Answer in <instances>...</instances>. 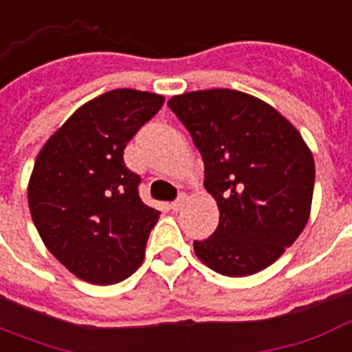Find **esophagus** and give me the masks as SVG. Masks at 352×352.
Segmentation results:
<instances>
[{"label":"esophagus","mask_w":352,"mask_h":352,"mask_svg":"<svg viewBox=\"0 0 352 352\" xmlns=\"http://www.w3.org/2000/svg\"><path fill=\"white\" fill-rule=\"evenodd\" d=\"M184 203H186V196L183 194V196H179V199H177V201L171 203V209L175 210V212H179V210L184 207Z\"/></svg>","instance_id":"1"}]
</instances>
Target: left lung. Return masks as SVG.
<instances>
[{"label": "left lung", "mask_w": 352, "mask_h": 352, "mask_svg": "<svg viewBox=\"0 0 352 352\" xmlns=\"http://www.w3.org/2000/svg\"><path fill=\"white\" fill-rule=\"evenodd\" d=\"M168 106L205 164V190L220 210L197 259L218 274H256L282 256L306 228L315 162L300 132L257 96L205 89L171 96Z\"/></svg>", "instance_id": "8db88e82"}]
</instances>
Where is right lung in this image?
Here are the masks:
<instances>
[{"mask_svg": "<svg viewBox=\"0 0 352 352\" xmlns=\"http://www.w3.org/2000/svg\"><path fill=\"white\" fill-rule=\"evenodd\" d=\"M162 104L149 91H108L80 106L37 155L31 218L44 246L83 282H123L145 257L160 212L142 201L123 153Z\"/></svg>", "mask_w": 352, "mask_h": 352, "instance_id": "1", "label": "right lung"}]
</instances>
